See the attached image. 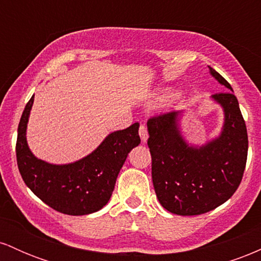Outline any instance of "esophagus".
Masks as SVG:
<instances>
[{"label":"esophagus","instance_id":"esophagus-1","mask_svg":"<svg viewBox=\"0 0 261 261\" xmlns=\"http://www.w3.org/2000/svg\"><path fill=\"white\" fill-rule=\"evenodd\" d=\"M139 134H140L141 140H142V142H146V141L148 140L147 127H146L145 125H141V126H140V130H139Z\"/></svg>","mask_w":261,"mask_h":261}]
</instances>
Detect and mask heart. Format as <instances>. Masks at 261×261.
<instances>
[{
	"label": "heart",
	"mask_w": 261,
	"mask_h": 261,
	"mask_svg": "<svg viewBox=\"0 0 261 261\" xmlns=\"http://www.w3.org/2000/svg\"><path fill=\"white\" fill-rule=\"evenodd\" d=\"M173 95H174V92H173L172 89H168V88L162 89V91L155 93L154 97L152 98L151 101H149V107L160 108L162 106H164L170 98H173Z\"/></svg>",
	"instance_id": "heart-1"
}]
</instances>
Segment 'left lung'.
Wrapping results in <instances>:
<instances>
[{
	"label": "left lung",
	"mask_w": 261,
	"mask_h": 261,
	"mask_svg": "<svg viewBox=\"0 0 261 261\" xmlns=\"http://www.w3.org/2000/svg\"><path fill=\"white\" fill-rule=\"evenodd\" d=\"M210 73L232 92L212 100L223 109L221 134L203 145H190L181 135L182 112L154 116L147 121L152 157V181L158 201L179 216H195L218 207L241 184L248 155V134L232 87L217 71Z\"/></svg>",
	"instance_id": "obj_1"
}]
</instances>
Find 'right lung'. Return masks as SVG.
Instances as JSON below:
<instances>
[{
  "label": "right lung",
  "instance_id": "right-lung-1",
  "mask_svg": "<svg viewBox=\"0 0 261 261\" xmlns=\"http://www.w3.org/2000/svg\"><path fill=\"white\" fill-rule=\"evenodd\" d=\"M34 95L18 125L17 164L25 185L47 206L71 216L99 211L109 201L128 152L140 145L139 122L109 134L92 153L68 164L39 160L27 142V126Z\"/></svg>",
  "mask_w": 261,
  "mask_h": 261
}]
</instances>
